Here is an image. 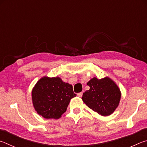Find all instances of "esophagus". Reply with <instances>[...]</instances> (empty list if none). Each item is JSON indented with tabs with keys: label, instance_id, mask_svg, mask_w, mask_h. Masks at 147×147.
I'll list each match as a JSON object with an SVG mask.
<instances>
[{
	"label": "esophagus",
	"instance_id": "34e87169",
	"mask_svg": "<svg viewBox=\"0 0 147 147\" xmlns=\"http://www.w3.org/2000/svg\"><path fill=\"white\" fill-rule=\"evenodd\" d=\"M83 92H79V93L78 94V96L79 97H81L82 96H83Z\"/></svg>",
	"mask_w": 147,
	"mask_h": 147
}]
</instances>
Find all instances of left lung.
Returning <instances> with one entry per match:
<instances>
[{
  "label": "left lung",
  "instance_id": "left-lung-1",
  "mask_svg": "<svg viewBox=\"0 0 147 147\" xmlns=\"http://www.w3.org/2000/svg\"><path fill=\"white\" fill-rule=\"evenodd\" d=\"M90 90L83 93L82 99L90 109L100 115H109L116 109L121 99V92L112 79L94 78L87 83Z\"/></svg>",
  "mask_w": 147,
  "mask_h": 147
}]
</instances>
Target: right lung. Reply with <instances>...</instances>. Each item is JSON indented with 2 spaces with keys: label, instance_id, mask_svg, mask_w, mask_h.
<instances>
[{
  "label": "right lung",
  "instance_id": "1",
  "mask_svg": "<svg viewBox=\"0 0 147 147\" xmlns=\"http://www.w3.org/2000/svg\"><path fill=\"white\" fill-rule=\"evenodd\" d=\"M32 101L38 114L46 119H59L66 112L70 99L76 96L73 86L59 78L44 77L32 90Z\"/></svg>",
  "mask_w": 147,
  "mask_h": 147
}]
</instances>
